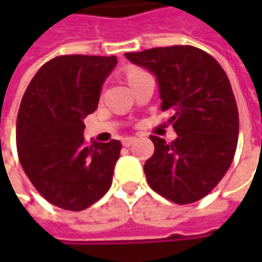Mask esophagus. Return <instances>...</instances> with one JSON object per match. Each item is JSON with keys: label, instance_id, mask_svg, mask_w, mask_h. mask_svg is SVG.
<instances>
[{"label": "esophagus", "instance_id": "esophagus-1", "mask_svg": "<svg viewBox=\"0 0 262 262\" xmlns=\"http://www.w3.org/2000/svg\"><path fill=\"white\" fill-rule=\"evenodd\" d=\"M136 141H137L136 137H125V138L122 140V144H124L125 147H129V146H133Z\"/></svg>", "mask_w": 262, "mask_h": 262}]
</instances>
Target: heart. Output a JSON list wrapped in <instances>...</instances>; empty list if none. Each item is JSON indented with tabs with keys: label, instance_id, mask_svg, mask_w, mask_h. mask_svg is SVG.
Instances as JSON below:
<instances>
[{
	"label": "heart",
	"instance_id": "1",
	"mask_svg": "<svg viewBox=\"0 0 262 262\" xmlns=\"http://www.w3.org/2000/svg\"><path fill=\"white\" fill-rule=\"evenodd\" d=\"M138 73H143V71H141V70H131V71L128 73V78L133 76H136V74H138Z\"/></svg>",
	"mask_w": 262,
	"mask_h": 262
}]
</instances>
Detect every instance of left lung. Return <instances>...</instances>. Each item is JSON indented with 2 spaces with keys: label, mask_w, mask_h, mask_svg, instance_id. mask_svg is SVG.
I'll use <instances>...</instances> for the list:
<instances>
[{
  "label": "left lung",
  "mask_w": 262,
  "mask_h": 262,
  "mask_svg": "<svg viewBox=\"0 0 262 262\" xmlns=\"http://www.w3.org/2000/svg\"><path fill=\"white\" fill-rule=\"evenodd\" d=\"M125 56L157 78L162 111L176 140L150 136L155 153L144 165L153 191L176 204H191L211 192L232 165L239 114L225 70L195 46L153 48Z\"/></svg>",
  "instance_id": "1"
}]
</instances>
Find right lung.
I'll return each mask as SVG.
<instances>
[{"instance_id":"right-lung-1","label":"right lung","mask_w":262,"mask_h":262,"mask_svg":"<svg viewBox=\"0 0 262 262\" xmlns=\"http://www.w3.org/2000/svg\"><path fill=\"white\" fill-rule=\"evenodd\" d=\"M116 56L61 55L32 78L17 115V153L37 192L51 204L81 211L107 192L121 141L84 143L83 119L97 109Z\"/></svg>"}]
</instances>
